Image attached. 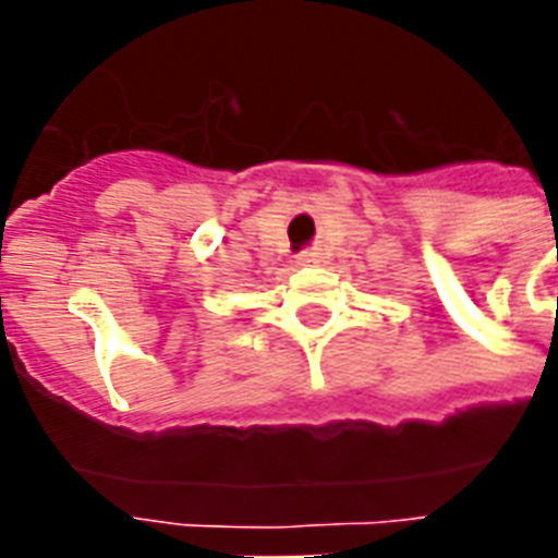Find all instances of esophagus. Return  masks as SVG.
<instances>
[{"label": "esophagus", "instance_id": "34e87169", "mask_svg": "<svg viewBox=\"0 0 558 558\" xmlns=\"http://www.w3.org/2000/svg\"><path fill=\"white\" fill-rule=\"evenodd\" d=\"M298 263H301V266H322L324 252L322 248H304V252L298 254Z\"/></svg>", "mask_w": 558, "mask_h": 558}]
</instances>
